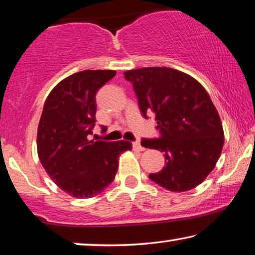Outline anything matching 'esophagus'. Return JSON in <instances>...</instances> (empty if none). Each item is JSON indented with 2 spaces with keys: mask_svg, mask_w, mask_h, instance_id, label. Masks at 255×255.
<instances>
[{
  "mask_svg": "<svg viewBox=\"0 0 255 255\" xmlns=\"http://www.w3.org/2000/svg\"><path fill=\"white\" fill-rule=\"evenodd\" d=\"M133 148L134 149H138V150H143L145 148H143V147L141 146V143H140L139 141H134L133 142Z\"/></svg>",
  "mask_w": 255,
  "mask_h": 255,
  "instance_id": "obj_1",
  "label": "esophagus"
}]
</instances>
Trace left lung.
Segmentation results:
<instances>
[{
    "instance_id": "obj_1",
    "label": "left lung",
    "mask_w": 255,
    "mask_h": 255,
    "mask_svg": "<svg viewBox=\"0 0 255 255\" xmlns=\"http://www.w3.org/2000/svg\"><path fill=\"white\" fill-rule=\"evenodd\" d=\"M124 77L133 85L142 116L155 114L160 136L141 145L163 152L165 165L149 178L172 192L194 189L215 167L224 143L208 93L191 76L165 66L131 70Z\"/></svg>"
}]
</instances>
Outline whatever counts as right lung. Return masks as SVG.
I'll use <instances>...</instances> for the list:
<instances>
[{
	"mask_svg": "<svg viewBox=\"0 0 255 255\" xmlns=\"http://www.w3.org/2000/svg\"><path fill=\"white\" fill-rule=\"evenodd\" d=\"M115 75L114 70L77 72L57 84L43 106L36 139L40 162L56 185L75 198L101 193L115 179L121 153L132 149L124 140H90L95 95Z\"/></svg>",
	"mask_w": 255,
	"mask_h": 255,
	"instance_id": "1",
	"label": "right lung"
}]
</instances>
